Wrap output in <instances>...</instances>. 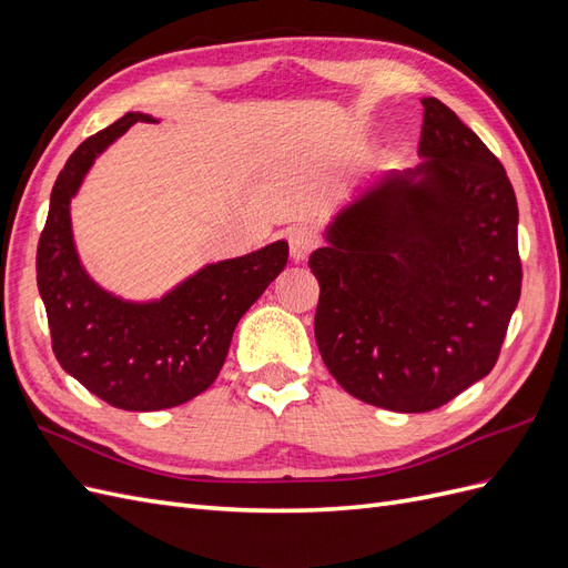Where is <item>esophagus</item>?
<instances>
[{
	"instance_id": "34e87169",
	"label": "esophagus",
	"mask_w": 568,
	"mask_h": 568,
	"mask_svg": "<svg viewBox=\"0 0 568 568\" xmlns=\"http://www.w3.org/2000/svg\"><path fill=\"white\" fill-rule=\"evenodd\" d=\"M286 239H288L291 257H294L296 263L307 261V255H311L317 246V234L313 227H307V225H294L286 232Z\"/></svg>"
}]
</instances>
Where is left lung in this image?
I'll use <instances>...</instances> for the list:
<instances>
[{
    "mask_svg": "<svg viewBox=\"0 0 568 568\" xmlns=\"http://www.w3.org/2000/svg\"><path fill=\"white\" fill-rule=\"evenodd\" d=\"M422 104V163L369 180L311 255L326 369L393 412L436 409L484 379L521 294L505 168L443 101Z\"/></svg>",
    "mask_w": 568,
    "mask_h": 568,
    "instance_id": "obj_1",
    "label": "left lung"
}]
</instances>
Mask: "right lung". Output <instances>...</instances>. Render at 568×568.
<instances>
[{
	"label": "right lung",
	"instance_id": "add662e5",
	"mask_svg": "<svg viewBox=\"0 0 568 568\" xmlns=\"http://www.w3.org/2000/svg\"><path fill=\"white\" fill-rule=\"evenodd\" d=\"M136 120L156 123L149 113H125L82 142L59 173L38 246V288L59 365L118 409L153 412L192 400L217 379L239 320L280 277L288 244L280 239L203 265L151 301L97 284L75 248L71 199L97 156Z\"/></svg>",
	"mask_w": 568,
	"mask_h": 568
}]
</instances>
